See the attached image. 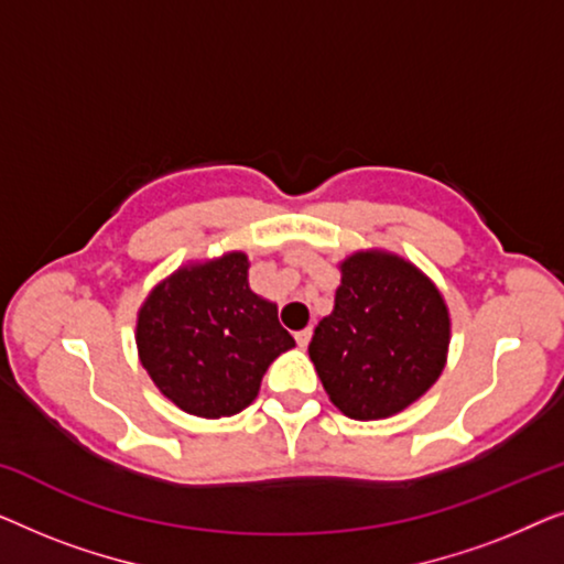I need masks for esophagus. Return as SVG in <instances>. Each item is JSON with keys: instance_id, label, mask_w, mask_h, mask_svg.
Here are the masks:
<instances>
[{"instance_id": "obj_1", "label": "esophagus", "mask_w": 564, "mask_h": 564, "mask_svg": "<svg viewBox=\"0 0 564 564\" xmlns=\"http://www.w3.org/2000/svg\"><path fill=\"white\" fill-rule=\"evenodd\" d=\"M311 336H313V328H303V330H297V334H295V341H297L300 349H305V346L311 344Z\"/></svg>"}]
</instances>
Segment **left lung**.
I'll return each instance as SVG.
<instances>
[{
	"mask_svg": "<svg viewBox=\"0 0 564 564\" xmlns=\"http://www.w3.org/2000/svg\"><path fill=\"white\" fill-rule=\"evenodd\" d=\"M442 292L411 261L357 251L341 261L334 311L307 346L330 403L354 421L395 415L438 380L449 351Z\"/></svg>",
	"mask_w": 564,
	"mask_h": 564,
	"instance_id": "8db88e82",
	"label": "left lung"
}]
</instances>
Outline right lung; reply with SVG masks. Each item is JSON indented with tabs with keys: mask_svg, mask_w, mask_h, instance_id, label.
I'll use <instances>...</instances> for the list:
<instances>
[{
	"mask_svg": "<svg viewBox=\"0 0 564 564\" xmlns=\"http://www.w3.org/2000/svg\"><path fill=\"white\" fill-rule=\"evenodd\" d=\"M138 357L153 384L199 419L236 415L259 395L267 367L295 346L276 305L249 288L241 251L176 269L138 311Z\"/></svg>",
	"mask_w": 564,
	"mask_h": 564,
	"instance_id": "obj_1",
	"label": "right lung"
}]
</instances>
